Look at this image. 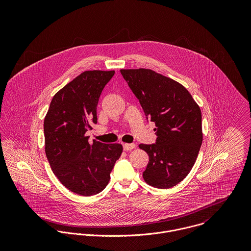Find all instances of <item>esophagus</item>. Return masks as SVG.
I'll return each mask as SVG.
<instances>
[{
	"label": "esophagus",
	"mask_w": 251,
	"mask_h": 251,
	"mask_svg": "<svg viewBox=\"0 0 251 251\" xmlns=\"http://www.w3.org/2000/svg\"><path fill=\"white\" fill-rule=\"evenodd\" d=\"M123 147H124V150H125V151H131V150L135 149V148H136V145H135V144H124Z\"/></svg>",
	"instance_id": "1"
}]
</instances>
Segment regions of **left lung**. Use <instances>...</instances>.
Here are the masks:
<instances>
[{"mask_svg": "<svg viewBox=\"0 0 251 251\" xmlns=\"http://www.w3.org/2000/svg\"><path fill=\"white\" fill-rule=\"evenodd\" d=\"M139 100L147 120L155 124V143L140 144L149 155L145 181L170 188L192 169L203 141L201 110L177 81L151 70H121Z\"/></svg>", "mask_w": 251, "mask_h": 251, "instance_id": "left-lung-1", "label": "left lung"}]
</instances>
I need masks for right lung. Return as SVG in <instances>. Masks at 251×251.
Returning <instances> with one entry per match:
<instances>
[{"mask_svg": "<svg viewBox=\"0 0 251 251\" xmlns=\"http://www.w3.org/2000/svg\"><path fill=\"white\" fill-rule=\"evenodd\" d=\"M114 71L82 72L52 99L44 119L45 153L59 180L72 192L102 191L123 152L121 144L89 143L86 132L98 123L97 106Z\"/></svg>", "mask_w": 251, "mask_h": 251, "instance_id": "right-lung-1", "label": "right lung"}]
</instances>
